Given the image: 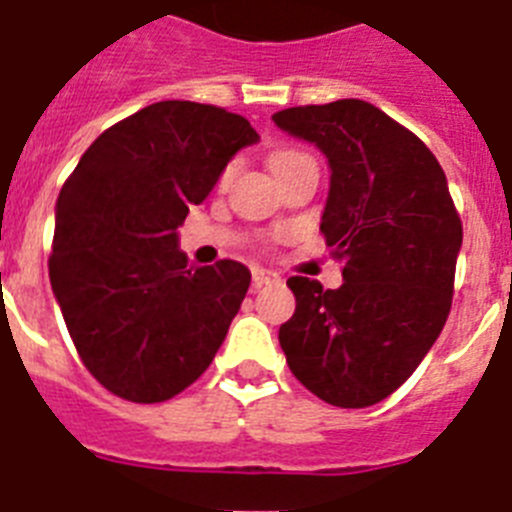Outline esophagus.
<instances>
[{"label": "esophagus", "instance_id": "esophagus-1", "mask_svg": "<svg viewBox=\"0 0 512 512\" xmlns=\"http://www.w3.org/2000/svg\"><path fill=\"white\" fill-rule=\"evenodd\" d=\"M251 277H253V287H256V289L266 287V284H279V282H282V279H279L277 271L261 269V266H253Z\"/></svg>", "mask_w": 512, "mask_h": 512}]
</instances>
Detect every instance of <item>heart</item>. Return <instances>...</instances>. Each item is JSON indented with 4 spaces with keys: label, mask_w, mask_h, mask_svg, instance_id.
Instances as JSON below:
<instances>
[{
    "label": "heart",
    "mask_w": 512,
    "mask_h": 512,
    "mask_svg": "<svg viewBox=\"0 0 512 512\" xmlns=\"http://www.w3.org/2000/svg\"><path fill=\"white\" fill-rule=\"evenodd\" d=\"M297 158H305V153H300V151H289V148H284V151H277V153H274V156H271V169H274V171L282 169V166L292 164V161H297ZM233 169H235V166L230 164L228 169L223 171V182H228L230 174H233Z\"/></svg>",
    "instance_id": "obj_1"
}]
</instances>
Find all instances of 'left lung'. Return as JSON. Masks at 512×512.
Segmentation results:
<instances>
[{
	"label": "left lung",
	"mask_w": 512,
	"mask_h": 512,
	"mask_svg": "<svg viewBox=\"0 0 512 512\" xmlns=\"http://www.w3.org/2000/svg\"><path fill=\"white\" fill-rule=\"evenodd\" d=\"M330 164L320 233L343 284L287 279L295 315L279 328L287 364L336 408H369L405 384L446 325L461 220L428 146L364 99L271 115Z\"/></svg>",
	"instance_id": "obj_1"
}]
</instances>
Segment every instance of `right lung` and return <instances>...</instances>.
<instances>
[{
    "instance_id": "obj_1",
    "label": "right lung",
    "mask_w": 512,
    "mask_h": 512,
    "mask_svg": "<svg viewBox=\"0 0 512 512\" xmlns=\"http://www.w3.org/2000/svg\"><path fill=\"white\" fill-rule=\"evenodd\" d=\"M259 140L215 104L156 102L104 130L56 202L51 287L81 361L130 402L184 392L215 359L251 271L187 264L176 228Z\"/></svg>"
}]
</instances>
